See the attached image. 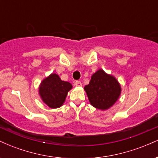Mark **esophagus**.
<instances>
[{
  "label": "esophagus",
  "mask_w": 158,
  "mask_h": 158,
  "mask_svg": "<svg viewBox=\"0 0 158 158\" xmlns=\"http://www.w3.org/2000/svg\"><path fill=\"white\" fill-rule=\"evenodd\" d=\"M74 85H75L77 87H81V81H76L75 82H74Z\"/></svg>",
  "instance_id": "obj_1"
}]
</instances>
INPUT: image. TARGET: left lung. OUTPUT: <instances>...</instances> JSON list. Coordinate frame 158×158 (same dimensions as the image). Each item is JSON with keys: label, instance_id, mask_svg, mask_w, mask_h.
Segmentation results:
<instances>
[{"label": "left lung", "instance_id": "1", "mask_svg": "<svg viewBox=\"0 0 158 158\" xmlns=\"http://www.w3.org/2000/svg\"><path fill=\"white\" fill-rule=\"evenodd\" d=\"M84 89L92 106L106 110L115 104L121 94V86L114 76L99 69L92 75Z\"/></svg>", "mask_w": 158, "mask_h": 158}]
</instances>
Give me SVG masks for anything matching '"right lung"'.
<instances>
[{
    "label": "right lung",
    "instance_id": "obj_1",
    "mask_svg": "<svg viewBox=\"0 0 158 158\" xmlns=\"http://www.w3.org/2000/svg\"><path fill=\"white\" fill-rule=\"evenodd\" d=\"M72 88L70 82L62 81L58 74L52 73L41 81L39 93L41 100L47 106L50 108H57L64 104Z\"/></svg>",
    "mask_w": 158,
    "mask_h": 158
}]
</instances>
